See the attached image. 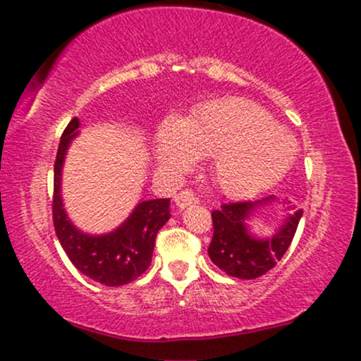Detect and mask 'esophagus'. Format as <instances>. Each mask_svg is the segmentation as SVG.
Listing matches in <instances>:
<instances>
[{
	"mask_svg": "<svg viewBox=\"0 0 361 361\" xmlns=\"http://www.w3.org/2000/svg\"><path fill=\"white\" fill-rule=\"evenodd\" d=\"M194 202H197V196L194 194L192 189H184V190H180V192H177L176 204L179 206L180 209H182V207L189 206V204H194Z\"/></svg>",
	"mask_w": 361,
	"mask_h": 361,
	"instance_id": "1",
	"label": "esophagus"
}]
</instances>
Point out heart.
Wrapping results in <instances>:
<instances>
[{
	"label": "heart",
	"instance_id": "1",
	"mask_svg": "<svg viewBox=\"0 0 361 361\" xmlns=\"http://www.w3.org/2000/svg\"><path fill=\"white\" fill-rule=\"evenodd\" d=\"M298 142L272 114L245 99L228 97L194 109L184 123L167 120L155 142L157 162L185 172L196 157H213V176L231 196L272 188L289 171Z\"/></svg>",
	"mask_w": 361,
	"mask_h": 361
}]
</instances>
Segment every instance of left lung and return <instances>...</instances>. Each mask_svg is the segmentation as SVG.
Here are the masks:
<instances>
[{"label":"left lung","mask_w":361,"mask_h":361,"mask_svg":"<svg viewBox=\"0 0 361 361\" xmlns=\"http://www.w3.org/2000/svg\"><path fill=\"white\" fill-rule=\"evenodd\" d=\"M274 201L267 196L258 201L224 202L213 216V240L209 258L223 272L236 279H257L272 270L290 247L302 211H295L287 218L281 231L270 240H255L248 235L245 221L257 207Z\"/></svg>","instance_id":"left-lung-1"}]
</instances>
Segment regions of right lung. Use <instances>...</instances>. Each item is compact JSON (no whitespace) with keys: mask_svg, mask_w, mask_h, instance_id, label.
Returning a JSON list of instances; mask_svg holds the SVG:
<instances>
[{"mask_svg":"<svg viewBox=\"0 0 361 361\" xmlns=\"http://www.w3.org/2000/svg\"><path fill=\"white\" fill-rule=\"evenodd\" d=\"M79 120L72 118L63 130L54 164L52 218L57 238L72 265L92 281L103 286L116 287L133 282L148 269L154 253L157 233L171 218L169 199L143 201L133 214L104 236H89L75 230L61 201L62 162L69 142L78 135Z\"/></svg>","mask_w":361,"mask_h":361,"instance_id":"right-lung-1","label":"right lung"}]
</instances>
